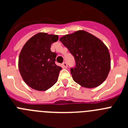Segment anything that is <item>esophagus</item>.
Listing matches in <instances>:
<instances>
[{"mask_svg": "<svg viewBox=\"0 0 128 128\" xmlns=\"http://www.w3.org/2000/svg\"><path fill=\"white\" fill-rule=\"evenodd\" d=\"M62 67H63V68H68V64H67V63L65 62H63L62 63Z\"/></svg>", "mask_w": 128, "mask_h": 128, "instance_id": "1", "label": "esophagus"}]
</instances>
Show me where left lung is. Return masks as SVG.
<instances>
[{
  "mask_svg": "<svg viewBox=\"0 0 128 128\" xmlns=\"http://www.w3.org/2000/svg\"><path fill=\"white\" fill-rule=\"evenodd\" d=\"M60 41L74 56L76 67L71 69L73 80L85 88H95L106 80L110 57L100 39L83 30L61 37Z\"/></svg>",
  "mask_w": 128,
  "mask_h": 128,
  "instance_id": "1",
  "label": "left lung"
}]
</instances>
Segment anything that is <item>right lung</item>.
Masks as SVG:
<instances>
[{
  "instance_id": "right-lung-1",
  "label": "right lung",
  "mask_w": 128,
  "mask_h": 128,
  "mask_svg": "<svg viewBox=\"0 0 128 128\" xmlns=\"http://www.w3.org/2000/svg\"><path fill=\"white\" fill-rule=\"evenodd\" d=\"M58 39L56 34L38 33L21 49L19 70L25 83L33 89L45 91L57 82L62 68L55 63L57 54L50 50V46Z\"/></svg>"
}]
</instances>
